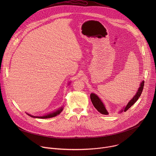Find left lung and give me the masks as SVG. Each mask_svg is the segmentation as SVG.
Instances as JSON below:
<instances>
[{
  "label": "left lung",
  "instance_id": "left-lung-1",
  "mask_svg": "<svg viewBox=\"0 0 156 156\" xmlns=\"http://www.w3.org/2000/svg\"><path fill=\"white\" fill-rule=\"evenodd\" d=\"M144 84V81H143L140 84V87H139V90H138V92L136 93V94H135V96L133 97V98L128 103V104L126 105V107L123 108V110L124 111V112H126L127 110H128L139 99V98L140 97V96L143 92ZM90 98H91V102H92L94 107L96 108V110L98 111L99 112H100L101 114H102L103 115H108V112H107V110L105 109V106L104 105L103 103L102 102L101 99L99 98V97L96 94H95L94 93L91 94ZM121 112H122V110H121Z\"/></svg>",
  "mask_w": 156,
  "mask_h": 156
}]
</instances>
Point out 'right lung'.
I'll return each instance as SVG.
<instances>
[{
  "instance_id": "1",
  "label": "right lung",
  "mask_w": 156,
  "mask_h": 156,
  "mask_svg": "<svg viewBox=\"0 0 156 156\" xmlns=\"http://www.w3.org/2000/svg\"><path fill=\"white\" fill-rule=\"evenodd\" d=\"M63 110V108H59L58 110H57V111H55V112H54L51 114H48L47 115H45V116H42V117H35V116H32L30 114H28V115L32 117H34V118H41V119H49V118H52V117H54L55 116H57V115L60 114L61 113L62 111Z\"/></svg>"
}]
</instances>
